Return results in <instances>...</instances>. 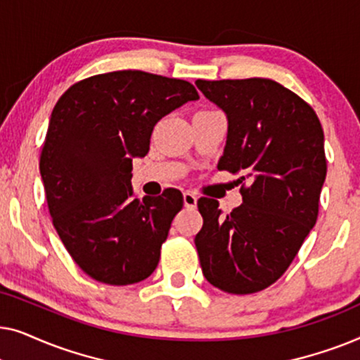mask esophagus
Instances as JSON below:
<instances>
[{"label":"esophagus","instance_id":"obj_1","mask_svg":"<svg viewBox=\"0 0 360 360\" xmlns=\"http://www.w3.org/2000/svg\"><path fill=\"white\" fill-rule=\"evenodd\" d=\"M196 195L191 193V191H185L184 193V203H185V208L188 210H195L196 208Z\"/></svg>","mask_w":360,"mask_h":360}]
</instances>
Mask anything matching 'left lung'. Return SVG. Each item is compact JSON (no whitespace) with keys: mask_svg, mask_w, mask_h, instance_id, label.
Here are the masks:
<instances>
[{"mask_svg":"<svg viewBox=\"0 0 360 360\" xmlns=\"http://www.w3.org/2000/svg\"><path fill=\"white\" fill-rule=\"evenodd\" d=\"M196 86L228 116L218 169L243 172V205L229 214L213 198L198 200L201 270L226 293L260 292L285 274L318 219L328 169L321 122L307 101L269 78Z\"/></svg>","mask_w":360,"mask_h":360,"instance_id":"8db88e82","label":"left lung"}]
</instances>
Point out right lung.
Listing matches in <instances>:
<instances>
[{
    "label": "right lung",
    "mask_w": 360,
    "mask_h": 360,
    "mask_svg": "<svg viewBox=\"0 0 360 360\" xmlns=\"http://www.w3.org/2000/svg\"><path fill=\"white\" fill-rule=\"evenodd\" d=\"M198 98L190 82L120 70L77 82L53 106L39 169L53 228L91 278L120 287L155 270L184 196L136 198L132 157L149 152L162 117Z\"/></svg>",
    "instance_id": "1"
}]
</instances>
